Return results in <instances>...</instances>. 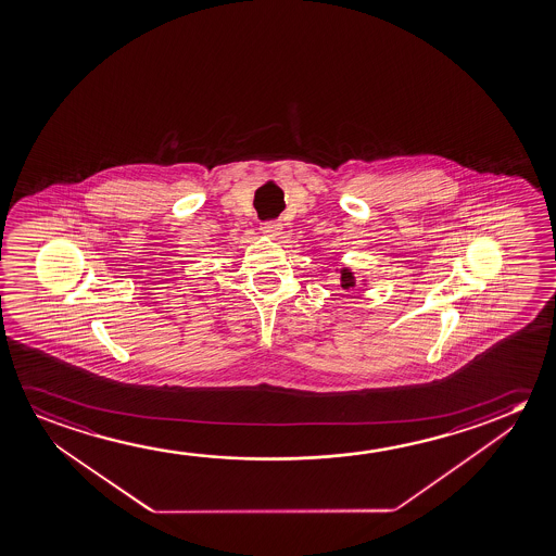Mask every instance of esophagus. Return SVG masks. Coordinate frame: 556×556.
Instances as JSON below:
<instances>
[{
  "instance_id": "1",
  "label": "esophagus",
  "mask_w": 556,
  "mask_h": 556,
  "mask_svg": "<svg viewBox=\"0 0 556 556\" xmlns=\"http://www.w3.org/2000/svg\"><path fill=\"white\" fill-rule=\"evenodd\" d=\"M267 235H271V237H277L279 232H281V223L279 222H265L264 227H262Z\"/></svg>"
}]
</instances>
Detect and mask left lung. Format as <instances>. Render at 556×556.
<instances>
[{
    "label": "left lung",
    "instance_id": "1",
    "mask_svg": "<svg viewBox=\"0 0 556 556\" xmlns=\"http://www.w3.org/2000/svg\"><path fill=\"white\" fill-rule=\"evenodd\" d=\"M341 287L342 289H352L356 287V279L352 275L351 269H341Z\"/></svg>",
    "mask_w": 556,
    "mask_h": 556
}]
</instances>
